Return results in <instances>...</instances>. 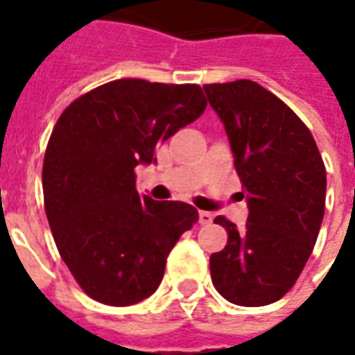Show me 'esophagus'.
Returning <instances> with one entry per match:
<instances>
[{"instance_id":"34e87169","label":"esophagus","mask_w":355,"mask_h":355,"mask_svg":"<svg viewBox=\"0 0 355 355\" xmlns=\"http://www.w3.org/2000/svg\"><path fill=\"white\" fill-rule=\"evenodd\" d=\"M198 222H200L202 226H207V224H211V222H213V215H211V213H207V211H200Z\"/></svg>"}]
</instances>
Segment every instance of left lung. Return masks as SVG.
Segmentation results:
<instances>
[{
    "mask_svg": "<svg viewBox=\"0 0 355 355\" xmlns=\"http://www.w3.org/2000/svg\"><path fill=\"white\" fill-rule=\"evenodd\" d=\"M203 90L224 123L248 203L243 230L215 218L227 244L209 259L211 279L232 304L268 306L289 293L317 243L326 168L306 123L261 85L239 79Z\"/></svg>",
    "mask_w": 355,
    "mask_h": 355,
    "instance_id": "left-lung-1",
    "label": "left lung"
}]
</instances>
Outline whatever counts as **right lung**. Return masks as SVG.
Masks as SVG:
<instances>
[{
  "instance_id": "1",
  "label": "right lung",
  "mask_w": 355,
  "mask_h": 355,
  "mask_svg": "<svg viewBox=\"0 0 355 355\" xmlns=\"http://www.w3.org/2000/svg\"><path fill=\"white\" fill-rule=\"evenodd\" d=\"M198 85L116 79L66 107L42 166L44 207L60 257L79 287L107 306L157 291L178 239L198 222L185 202L140 196L135 168L200 118Z\"/></svg>"
}]
</instances>
